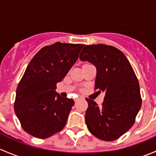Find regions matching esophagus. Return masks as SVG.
I'll return each mask as SVG.
<instances>
[{"label": "esophagus", "mask_w": 156, "mask_h": 156, "mask_svg": "<svg viewBox=\"0 0 156 156\" xmlns=\"http://www.w3.org/2000/svg\"><path fill=\"white\" fill-rule=\"evenodd\" d=\"M81 97H77V98L75 99V101L77 102V101H78L79 100H81Z\"/></svg>", "instance_id": "1"}]
</instances>
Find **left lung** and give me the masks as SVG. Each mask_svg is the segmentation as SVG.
Listing matches in <instances>:
<instances>
[{"label":"left lung","mask_w":156,"mask_h":156,"mask_svg":"<svg viewBox=\"0 0 156 156\" xmlns=\"http://www.w3.org/2000/svg\"><path fill=\"white\" fill-rule=\"evenodd\" d=\"M79 58L96 67L95 90L105 94L100 106L86 99L88 130L102 140H115L133 126L141 108L140 89L136 75L125 54L115 47L87 45Z\"/></svg>","instance_id":"obj_1"}]
</instances>
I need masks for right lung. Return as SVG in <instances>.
<instances>
[{
	"label": "right lung",
	"instance_id": "add662e5",
	"mask_svg": "<svg viewBox=\"0 0 156 156\" xmlns=\"http://www.w3.org/2000/svg\"><path fill=\"white\" fill-rule=\"evenodd\" d=\"M84 46L56 42L41 49L28 65L17 87L14 110L23 130L34 137H50L66 124L74 100L56 93V84Z\"/></svg>",
	"mask_w": 156,
	"mask_h": 156
}]
</instances>
